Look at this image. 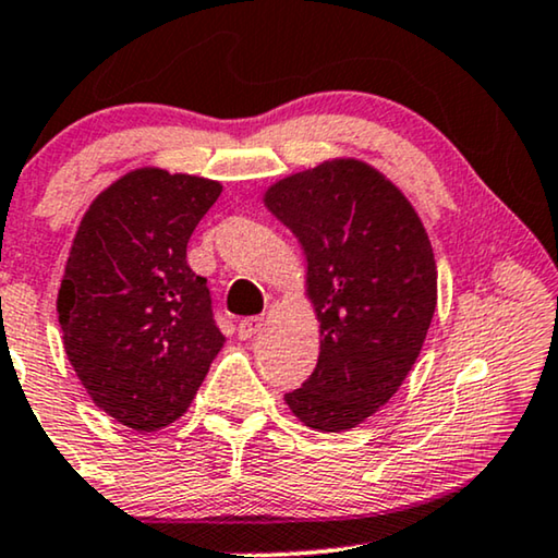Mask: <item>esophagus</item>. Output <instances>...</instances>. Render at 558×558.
I'll return each mask as SVG.
<instances>
[{"label": "esophagus", "instance_id": "34e87169", "mask_svg": "<svg viewBox=\"0 0 558 558\" xmlns=\"http://www.w3.org/2000/svg\"><path fill=\"white\" fill-rule=\"evenodd\" d=\"M263 326H265V313H260V316H253V318L240 320V324H238L240 339H253V336H255L257 331H260Z\"/></svg>", "mask_w": 558, "mask_h": 558}]
</instances>
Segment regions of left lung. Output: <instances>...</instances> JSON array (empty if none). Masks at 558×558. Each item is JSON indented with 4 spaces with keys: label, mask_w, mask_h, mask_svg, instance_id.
<instances>
[{
    "label": "left lung",
    "mask_w": 558,
    "mask_h": 558,
    "mask_svg": "<svg viewBox=\"0 0 558 558\" xmlns=\"http://www.w3.org/2000/svg\"><path fill=\"white\" fill-rule=\"evenodd\" d=\"M263 202L301 242L320 324L318 364L286 404L316 433H343L379 412L420 356L437 305L433 245L399 186L359 159L290 174Z\"/></svg>",
    "instance_id": "obj_1"
}]
</instances>
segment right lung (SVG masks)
<instances>
[{
    "label": "right lung",
    "mask_w": 558,
    "mask_h": 558,
    "mask_svg": "<svg viewBox=\"0 0 558 558\" xmlns=\"http://www.w3.org/2000/svg\"><path fill=\"white\" fill-rule=\"evenodd\" d=\"M222 184L144 167L81 219L58 293L65 354L93 404L154 433L190 410L225 347L207 280L186 263L194 227Z\"/></svg>",
    "instance_id": "add662e5"
}]
</instances>
